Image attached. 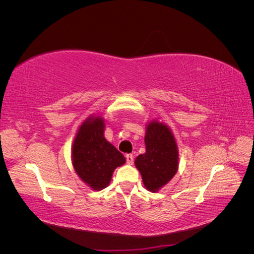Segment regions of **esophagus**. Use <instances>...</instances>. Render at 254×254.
I'll use <instances>...</instances> for the list:
<instances>
[{"label": "esophagus", "mask_w": 254, "mask_h": 254, "mask_svg": "<svg viewBox=\"0 0 254 254\" xmlns=\"http://www.w3.org/2000/svg\"><path fill=\"white\" fill-rule=\"evenodd\" d=\"M126 162L127 164L131 165L133 163V156L130 155V153H128V155H126Z\"/></svg>", "instance_id": "esophagus-1"}]
</instances>
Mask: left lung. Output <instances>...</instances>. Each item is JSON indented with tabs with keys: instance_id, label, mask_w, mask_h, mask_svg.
Instances as JSON below:
<instances>
[{
	"instance_id": "8db88e82",
	"label": "left lung",
	"mask_w": 254,
	"mask_h": 254,
	"mask_svg": "<svg viewBox=\"0 0 254 254\" xmlns=\"http://www.w3.org/2000/svg\"><path fill=\"white\" fill-rule=\"evenodd\" d=\"M144 141L146 152L136 157L134 165L145 189L157 193L178 172V145L171 128L156 119L146 124Z\"/></svg>"
}]
</instances>
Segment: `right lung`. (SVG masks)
Segmentation results:
<instances>
[{
	"mask_svg": "<svg viewBox=\"0 0 254 254\" xmlns=\"http://www.w3.org/2000/svg\"><path fill=\"white\" fill-rule=\"evenodd\" d=\"M106 123L101 115H90L78 127L72 144V164L79 178L93 190L109 186L113 172L126 162L104 135Z\"/></svg>",
	"mask_w": 254,
	"mask_h": 254,
	"instance_id": "add662e5",
	"label": "right lung"
}]
</instances>
